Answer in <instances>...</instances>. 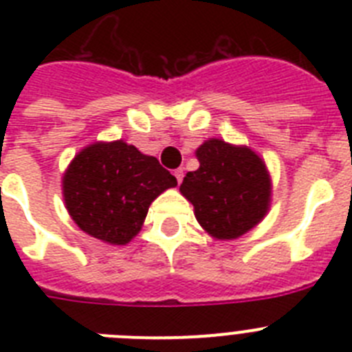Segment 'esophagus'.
I'll return each mask as SVG.
<instances>
[{"label":"esophagus","instance_id":"34e87169","mask_svg":"<svg viewBox=\"0 0 352 352\" xmlns=\"http://www.w3.org/2000/svg\"><path fill=\"white\" fill-rule=\"evenodd\" d=\"M174 178L178 179V183L183 182V169H176L174 170Z\"/></svg>","mask_w":352,"mask_h":352}]
</instances>
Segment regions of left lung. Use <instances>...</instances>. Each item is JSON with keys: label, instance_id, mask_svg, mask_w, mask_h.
I'll return each mask as SVG.
<instances>
[{"label": "left lung", "instance_id": "1", "mask_svg": "<svg viewBox=\"0 0 352 352\" xmlns=\"http://www.w3.org/2000/svg\"><path fill=\"white\" fill-rule=\"evenodd\" d=\"M195 155L199 169L186 173L179 192L194 204L201 227L217 239H234L254 229L272 201L263 158L247 146L222 139H210Z\"/></svg>", "mask_w": 352, "mask_h": 352}]
</instances>
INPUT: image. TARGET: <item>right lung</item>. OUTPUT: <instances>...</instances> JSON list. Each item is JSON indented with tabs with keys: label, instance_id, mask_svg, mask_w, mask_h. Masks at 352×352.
<instances>
[{
	"label": "right lung",
	"instance_id": "obj_1",
	"mask_svg": "<svg viewBox=\"0 0 352 352\" xmlns=\"http://www.w3.org/2000/svg\"><path fill=\"white\" fill-rule=\"evenodd\" d=\"M178 185L155 157L123 141L86 146L63 174L65 206L80 231L126 245L141 231L149 204Z\"/></svg>",
	"mask_w": 352,
	"mask_h": 352
}]
</instances>
